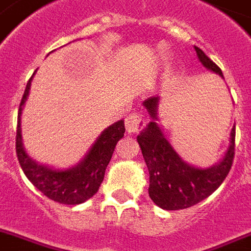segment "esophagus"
Instances as JSON below:
<instances>
[{
    "instance_id": "esophagus-1",
    "label": "esophagus",
    "mask_w": 251,
    "mask_h": 251,
    "mask_svg": "<svg viewBox=\"0 0 251 251\" xmlns=\"http://www.w3.org/2000/svg\"><path fill=\"white\" fill-rule=\"evenodd\" d=\"M145 125H146V121L142 114H139V113H131L125 120L126 130L130 134H137L145 127Z\"/></svg>"
}]
</instances>
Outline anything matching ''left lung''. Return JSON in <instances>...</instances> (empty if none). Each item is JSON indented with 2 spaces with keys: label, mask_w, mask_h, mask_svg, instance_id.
Returning a JSON list of instances; mask_svg holds the SVG:
<instances>
[{
  "label": "left lung",
  "mask_w": 251,
  "mask_h": 251,
  "mask_svg": "<svg viewBox=\"0 0 251 251\" xmlns=\"http://www.w3.org/2000/svg\"><path fill=\"white\" fill-rule=\"evenodd\" d=\"M195 50L202 66L224 79L223 71L199 47H195ZM159 102L160 97L158 96L143 101V106L150 114L151 121L137 137L150 174L149 195L162 209H185L213 194L225 180L234 158L236 126L232 127L229 147L223 159L210 167H196L181 159L158 125Z\"/></svg>",
  "instance_id": "left-lung-1"
}]
</instances>
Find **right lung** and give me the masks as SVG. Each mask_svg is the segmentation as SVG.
Masks as SVG:
<instances>
[{"label":"right lung","mask_w":251,"mask_h":251,"mask_svg":"<svg viewBox=\"0 0 251 251\" xmlns=\"http://www.w3.org/2000/svg\"><path fill=\"white\" fill-rule=\"evenodd\" d=\"M34 75L28 80L24 97L19 104L17 142H15L19 164L28 180L47 198L66 205H77L91 199L100 188V184L104 180L105 170L112 159L113 151L116 149L118 141L124 137L125 124L124 120H120L113 125L108 126L99 135V138L96 139L83 159L72 167L56 168L47 164L38 163L25 150L22 129H21L22 110L30 93Z\"/></svg>","instance_id":"obj_1"}]
</instances>
